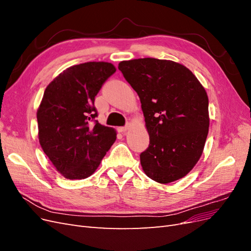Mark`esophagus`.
Wrapping results in <instances>:
<instances>
[{"label": "esophagus", "instance_id": "obj_1", "mask_svg": "<svg viewBox=\"0 0 251 251\" xmlns=\"http://www.w3.org/2000/svg\"><path fill=\"white\" fill-rule=\"evenodd\" d=\"M128 126H130V125H126L125 126H119L118 128H117V131L119 132V133H125V132H126L127 130H128Z\"/></svg>", "mask_w": 251, "mask_h": 251}]
</instances>
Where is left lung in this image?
<instances>
[{"label":"left lung","instance_id":"1","mask_svg":"<svg viewBox=\"0 0 251 251\" xmlns=\"http://www.w3.org/2000/svg\"><path fill=\"white\" fill-rule=\"evenodd\" d=\"M118 69L140 98L150 135L140 154L144 173L163 184L183 178L200 159L208 134L206 91L191 70L173 60H124Z\"/></svg>","mask_w":251,"mask_h":251}]
</instances>
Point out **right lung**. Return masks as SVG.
Wrapping results in <instances>:
<instances>
[{
  "mask_svg": "<svg viewBox=\"0 0 251 251\" xmlns=\"http://www.w3.org/2000/svg\"><path fill=\"white\" fill-rule=\"evenodd\" d=\"M116 69L89 62L68 68L44 92L37 110L39 139L44 153L67 179L92 175L116 140L113 127L95 118V96Z\"/></svg>",
  "mask_w": 251,
  "mask_h": 251,
  "instance_id": "add662e5",
  "label": "right lung"
}]
</instances>
